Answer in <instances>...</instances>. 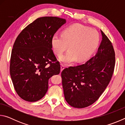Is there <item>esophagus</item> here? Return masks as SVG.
I'll use <instances>...</instances> for the list:
<instances>
[{
    "mask_svg": "<svg viewBox=\"0 0 125 125\" xmlns=\"http://www.w3.org/2000/svg\"><path fill=\"white\" fill-rule=\"evenodd\" d=\"M64 68H65L64 65H63V64H61V71L62 72Z\"/></svg>",
    "mask_w": 125,
    "mask_h": 125,
    "instance_id": "34e87169",
    "label": "esophagus"
}]
</instances>
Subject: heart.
<instances>
[{
	"label": "heart",
	"instance_id": "b5f03b06",
	"mask_svg": "<svg viewBox=\"0 0 125 125\" xmlns=\"http://www.w3.org/2000/svg\"><path fill=\"white\" fill-rule=\"evenodd\" d=\"M100 36L95 30L76 24L67 27L62 34H55L52 46L56 56L60 57L69 46V51L59 59L61 62L71 64L78 60L83 62L90 57L96 49Z\"/></svg>",
	"mask_w": 125,
	"mask_h": 125
}]
</instances>
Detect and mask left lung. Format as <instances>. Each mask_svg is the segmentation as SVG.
Masks as SVG:
<instances>
[{
    "label": "left lung",
    "mask_w": 125,
    "mask_h": 125,
    "mask_svg": "<svg viewBox=\"0 0 125 125\" xmlns=\"http://www.w3.org/2000/svg\"><path fill=\"white\" fill-rule=\"evenodd\" d=\"M101 32L103 40L95 55L85 64L66 68L61 73L65 100L75 108H84L95 102L113 76L115 51L108 37Z\"/></svg>",
    "instance_id": "left-lung-1"
}]
</instances>
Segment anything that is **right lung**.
I'll return each instance as SVG.
<instances>
[{
    "mask_svg": "<svg viewBox=\"0 0 125 125\" xmlns=\"http://www.w3.org/2000/svg\"><path fill=\"white\" fill-rule=\"evenodd\" d=\"M66 22L55 16L37 18L17 37L12 50L10 76L18 95L35 102L45 96L48 80L60 74L61 67L52 50V39Z\"/></svg>",
    "mask_w": 125,
    "mask_h": 125,
    "instance_id": "1",
    "label": "right lung"
}]
</instances>
